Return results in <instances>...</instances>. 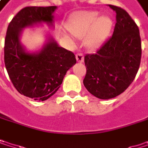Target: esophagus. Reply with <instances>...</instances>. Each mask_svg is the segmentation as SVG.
I'll use <instances>...</instances> for the list:
<instances>
[{
  "label": "esophagus",
  "mask_w": 148,
  "mask_h": 148,
  "mask_svg": "<svg viewBox=\"0 0 148 148\" xmlns=\"http://www.w3.org/2000/svg\"><path fill=\"white\" fill-rule=\"evenodd\" d=\"M75 56H76V60H77L78 62H83V61H84V56L81 53L76 54Z\"/></svg>",
  "instance_id": "esophagus-1"
}]
</instances>
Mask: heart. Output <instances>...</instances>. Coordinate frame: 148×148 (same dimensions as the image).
<instances>
[{"instance_id": "obj_1", "label": "heart", "mask_w": 148, "mask_h": 148, "mask_svg": "<svg viewBox=\"0 0 148 148\" xmlns=\"http://www.w3.org/2000/svg\"><path fill=\"white\" fill-rule=\"evenodd\" d=\"M96 11H84L74 14L69 19L67 28L77 38L85 36L84 43L88 49H94L108 36L112 26L109 16H100Z\"/></svg>"}]
</instances>
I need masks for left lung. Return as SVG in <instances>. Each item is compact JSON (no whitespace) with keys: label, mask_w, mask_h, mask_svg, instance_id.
<instances>
[{"label":"left lung","mask_w":148,"mask_h":148,"mask_svg":"<svg viewBox=\"0 0 148 148\" xmlns=\"http://www.w3.org/2000/svg\"><path fill=\"white\" fill-rule=\"evenodd\" d=\"M116 14L114 32L93 54L85 56V87L100 99L115 98L123 92L138 72L141 43L137 25L123 8L110 5Z\"/></svg>","instance_id":"obj_1"}]
</instances>
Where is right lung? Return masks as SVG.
Wrapping results in <instances>:
<instances>
[{"instance_id": "obj_1", "label": "right lung", "mask_w": 148, "mask_h": 148, "mask_svg": "<svg viewBox=\"0 0 148 148\" xmlns=\"http://www.w3.org/2000/svg\"><path fill=\"white\" fill-rule=\"evenodd\" d=\"M57 7H26L8 25L5 38L4 62L16 90L34 100L45 101L61 86L67 71L76 63L73 52L60 47L49 36L39 51L29 52L22 45L23 29L46 24L54 27Z\"/></svg>"}]
</instances>
